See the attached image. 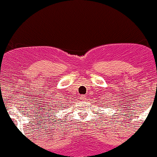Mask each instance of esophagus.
<instances>
[{"label": "esophagus", "mask_w": 157, "mask_h": 157, "mask_svg": "<svg viewBox=\"0 0 157 157\" xmlns=\"http://www.w3.org/2000/svg\"><path fill=\"white\" fill-rule=\"evenodd\" d=\"M85 99H86V97H85V95H84V94H82V95L80 96V100L83 101H85Z\"/></svg>", "instance_id": "1"}]
</instances>
